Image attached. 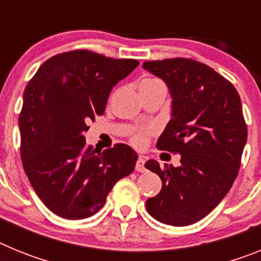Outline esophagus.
Returning <instances> with one entry per match:
<instances>
[{
    "mask_svg": "<svg viewBox=\"0 0 261 261\" xmlns=\"http://www.w3.org/2000/svg\"><path fill=\"white\" fill-rule=\"evenodd\" d=\"M136 171H138V172L145 171V158L144 156H138L137 162H136Z\"/></svg>",
    "mask_w": 261,
    "mask_h": 261,
    "instance_id": "obj_1",
    "label": "esophagus"
}]
</instances>
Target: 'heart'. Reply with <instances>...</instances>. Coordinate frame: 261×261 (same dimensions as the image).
<instances>
[{"instance_id": "obj_1", "label": "heart", "mask_w": 261, "mask_h": 261, "mask_svg": "<svg viewBox=\"0 0 261 261\" xmlns=\"http://www.w3.org/2000/svg\"><path fill=\"white\" fill-rule=\"evenodd\" d=\"M159 85H163V84H162V81L158 80V78H145V80L141 81L140 87H142V86H159ZM132 142L135 145H137V146H144V145L147 142V133L138 130V132H136L135 135H133Z\"/></svg>"}]
</instances>
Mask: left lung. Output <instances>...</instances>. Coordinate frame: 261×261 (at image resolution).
<instances>
[{"label": "left lung", "mask_w": 261, "mask_h": 261, "mask_svg": "<svg viewBox=\"0 0 261 261\" xmlns=\"http://www.w3.org/2000/svg\"><path fill=\"white\" fill-rule=\"evenodd\" d=\"M145 70L165 81L171 95V120L156 147L180 154V165L145 167L162 180L146 209L159 222L187 226L208 216L238 176L247 125L231 82L191 59L146 61Z\"/></svg>", "instance_id": "1"}]
</instances>
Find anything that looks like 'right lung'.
<instances>
[{
	"label": "right lung",
	"mask_w": 261,
	"mask_h": 261,
	"mask_svg": "<svg viewBox=\"0 0 261 261\" xmlns=\"http://www.w3.org/2000/svg\"><path fill=\"white\" fill-rule=\"evenodd\" d=\"M140 62L86 49L50 57L26 86L19 115L20 158L39 199L66 220L103 208L117 180L135 170L125 144L98 151L87 146V123L102 115L111 90Z\"/></svg>",
	"instance_id": "1"
}]
</instances>
